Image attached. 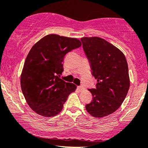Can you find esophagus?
<instances>
[{
	"instance_id": "esophagus-1",
	"label": "esophagus",
	"mask_w": 148,
	"mask_h": 148,
	"mask_svg": "<svg viewBox=\"0 0 148 148\" xmlns=\"http://www.w3.org/2000/svg\"><path fill=\"white\" fill-rule=\"evenodd\" d=\"M77 89H78L79 91H82L84 89V88L83 86H77Z\"/></svg>"
}]
</instances>
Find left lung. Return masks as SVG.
Segmentation results:
<instances>
[{"mask_svg": "<svg viewBox=\"0 0 148 148\" xmlns=\"http://www.w3.org/2000/svg\"><path fill=\"white\" fill-rule=\"evenodd\" d=\"M83 49L89 61L96 88L88 89L93 100L86 105L87 112L96 118L108 116L119 109L130 87L128 66L123 53L98 37H82Z\"/></svg>", "mask_w": 148, "mask_h": 148, "instance_id": "1", "label": "left lung"}]
</instances>
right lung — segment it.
<instances>
[{"label":"right lung","instance_id":"obj_1","mask_svg":"<svg viewBox=\"0 0 148 148\" xmlns=\"http://www.w3.org/2000/svg\"><path fill=\"white\" fill-rule=\"evenodd\" d=\"M82 46L80 40L50 34L35 43L27 54L21 77L23 94L29 106L45 117L60 113L77 86L60 79L65 55Z\"/></svg>","mask_w":148,"mask_h":148}]
</instances>
